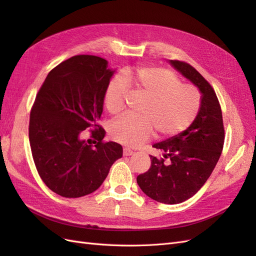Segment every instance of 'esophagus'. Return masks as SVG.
<instances>
[{"label":"esophagus","instance_id":"34e87169","mask_svg":"<svg viewBox=\"0 0 256 256\" xmlns=\"http://www.w3.org/2000/svg\"><path fill=\"white\" fill-rule=\"evenodd\" d=\"M134 154V152L128 148V147H125V148H124V156H131V154Z\"/></svg>","mask_w":256,"mask_h":256}]
</instances>
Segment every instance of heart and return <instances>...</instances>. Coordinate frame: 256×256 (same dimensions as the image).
Returning a JSON list of instances; mask_svg holds the SVG:
<instances>
[{"instance_id": "heart-1", "label": "heart", "mask_w": 256, "mask_h": 256, "mask_svg": "<svg viewBox=\"0 0 256 256\" xmlns=\"http://www.w3.org/2000/svg\"><path fill=\"white\" fill-rule=\"evenodd\" d=\"M127 81L132 83L148 102L142 112V118L122 115L111 124L110 134L114 140L136 147L148 140L154 129L160 136H174L194 120L200 108L198 90L193 85L180 83L174 72L160 67H140L124 76H115L104 92L106 106L110 113L122 110Z\"/></svg>"}]
</instances>
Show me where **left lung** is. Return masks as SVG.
Returning a JSON list of instances; mask_svg holds the SVG:
<instances>
[{
  "mask_svg": "<svg viewBox=\"0 0 256 256\" xmlns=\"http://www.w3.org/2000/svg\"><path fill=\"white\" fill-rule=\"evenodd\" d=\"M168 63L200 90V110L182 132L152 145L162 152V157L150 156L152 166L136 177V182L157 202L178 204L194 196L212 173L223 148L224 128L212 85L191 65L180 60Z\"/></svg>",
  "mask_w": 256,
  "mask_h": 256,
  "instance_id": "left-lung-1",
  "label": "left lung"
}]
</instances>
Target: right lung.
<instances>
[{"instance_id": "add662e5", "label": "right lung", "mask_w": 256, "mask_h": 256, "mask_svg": "<svg viewBox=\"0 0 256 256\" xmlns=\"http://www.w3.org/2000/svg\"><path fill=\"white\" fill-rule=\"evenodd\" d=\"M114 72L104 58L76 56L52 69L36 96L30 115V150L42 180L60 196L96 191L122 156L120 144L102 142L106 131L98 125ZM86 128L98 140L94 146L80 136Z\"/></svg>"}]
</instances>
